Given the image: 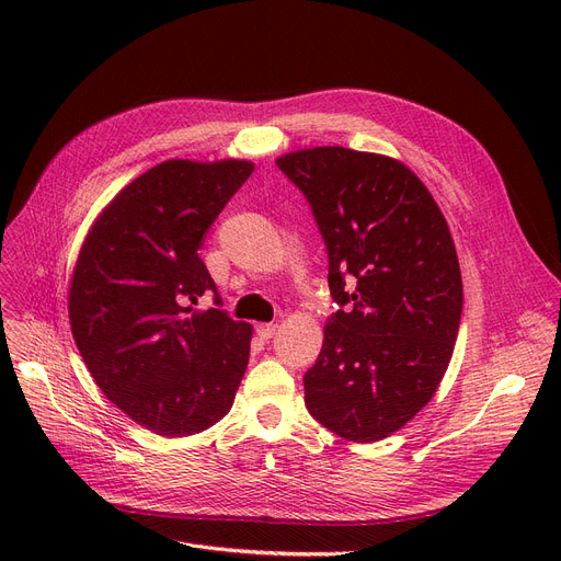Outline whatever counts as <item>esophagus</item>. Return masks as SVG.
Here are the masks:
<instances>
[{
    "label": "esophagus",
    "instance_id": "1",
    "mask_svg": "<svg viewBox=\"0 0 561 561\" xmlns=\"http://www.w3.org/2000/svg\"><path fill=\"white\" fill-rule=\"evenodd\" d=\"M275 332H277L275 322H263V325L256 328V334H259L263 341H271V339L275 336Z\"/></svg>",
    "mask_w": 561,
    "mask_h": 561
}]
</instances>
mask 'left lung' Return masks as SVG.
I'll return each mask as SVG.
<instances>
[{"label": "left lung", "instance_id": "1", "mask_svg": "<svg viewBox=\"0 0 561 561\" xmlns=\"http://www.w3.org/2000/svg\"><path fill=\"white\" fill-rule=\"evenodd\" d=\"M277 165L311 204L339 305L305 404L341 438L373 444L414 419L448 370L463 305L448 222L391 157L313 147Z\"/></svg>", "mask_w": 561, "mask_h": 561}]
</instances>
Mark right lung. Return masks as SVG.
<instances>
[{
  "label": "right lung",
  "mask_w": 561,
  "mask_h": 561,
  "mask_svg": "<svg viewBox=\"0 0 561 561\" xmlns=\"http://www.w3.org/2000/svg\"><path fill=\"white\" fill-rule=\"evenodd\" d=\"M252 170L239 159L163 161L104 206L79 250L75 343L102 393L159 436L218 423L245 375L252 328L218 309L197 250ZM206 289L217 307L197 312Z\"/></svg>",
  "instance_id": "obj_1"
}]
</instances>
